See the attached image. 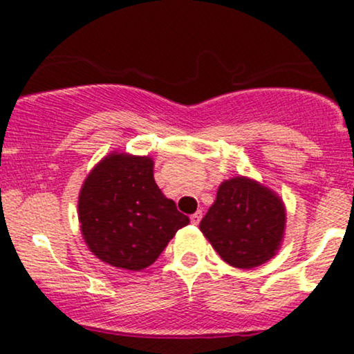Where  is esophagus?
<instances>
[{
	"label": "esophagus",
	"instance_id": "34e87169",
	"mask_svg": "<svg viewBox=\"0 0 354 354\" xmlns=\"http://www.w3.org/2000/svg\"><path fill=\"white\" fill-rule=\"evenodd\" d=\"M201 218H203V211H196V213H193L189 216L191 223H193V225H198V223L201 221Z\"/></svg>",
	"mask_w": 354,
	"mask_h": 354
}]
</instances>
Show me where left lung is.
I'll list each match as a JSON object with an SVG mask.
<instances>
[{
  "instance_id": "obj_1",
  "label": "left lung",
  "mask_w": 354,
  "mask_h": 354,
  "mask_svg": "<svg viewBox=\"0 0 354 354\" xmlns=\"http://www.w3.org/2000/svg\"><path fill=\"white\" fill-rule=\"evenodd\" d=\"M284 225L286 209L274 191L234 176L219 185L200 230L228 265L251 270L278 253Z\"/></svg>"
}]
</instances>
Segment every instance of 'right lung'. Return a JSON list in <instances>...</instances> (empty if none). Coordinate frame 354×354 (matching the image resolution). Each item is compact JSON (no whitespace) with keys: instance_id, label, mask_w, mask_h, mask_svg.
Masks as SVG:
<instances>
[{"instance_id":"1","label":"right lung","mask_w":354,"mask_h":354,"mask_svg":"<svg viewBox=\"0 0 354 354\" xmlns=\"http://www.w3.org/2000/svg\"><path fill=\"white\" fill-rule=\"evenodd\" d=\"M153 160L104 156L81 186L78 218L91 253L108 265L140 271L153 265L189 218L158 188Z\"/></svg>"}]
</instances>
